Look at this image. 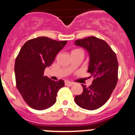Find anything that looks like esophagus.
I'll list each match as a JSON object with an SVG mask.
<instances>
[{"label":"esophagus","mask_w":135,"mask_h":135,"mask_svg":"<svg viewBox=\"0 0 135 135\" xmlns=\"http://www.w3.org/2000/svg\"><path fill=\"white\" fill-rule=\"evenodd\" d=\"M65 85H66V86H72V85H74V83H72V82H70V81H65Z\"/></svg>","instance_id":"esophagus-1"}]
</instances>
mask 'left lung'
Instances as JSON below:
<instances>
[{"mask_svg":"<svg viewBox=\"0 0 135 135\" xmlns=\"http://www.w3.org/2000/svg\"><path fill=\"white\" fill-rule=\"evenodd\" d=\"M75 45L88 52V72L93 76L90 86L82 84L83 93L75 96V102L82 108L96 110L108 101L115 88L118 74L117 56L106 42L93 36L76 40Z\"/></svg>","mask_w":135,"mask_h":135,"instance_id":"1","label":"left lung"}]
</instances>
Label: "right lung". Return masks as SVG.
<instances>
[{
    "label": "right lung",
    "mask_w": 135,
    "mask_h": 135,
    "mask_svg": "<svg viewBox=\"0 0 135 135\" xmlns=\"http://www.w3.org/2000/svg\"><path fill=\"white\" fill-rule=\"evenodd\" d=\"M67 41H56L39 37L27 41L15 62L16 86L22 98L32 108L42 110L56 101L63 80L54 81L44 76L45 68L53 63L56 54Z\"/></svg>",
    "instance_id": "1"
}]
</instances>
